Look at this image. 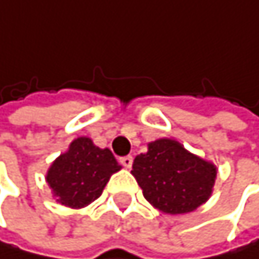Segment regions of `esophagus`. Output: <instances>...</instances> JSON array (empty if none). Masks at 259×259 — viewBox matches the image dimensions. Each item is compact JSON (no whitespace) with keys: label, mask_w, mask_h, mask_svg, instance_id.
<instances>
[{"label":"esophagus","mask_w":259,"mask_h":259,"mask_svg":"<svg viewBox=\"0 0 259 259\" xmlns=\"http://www.w3.org/2000/svg\"><path fill=\"white\" fill-rule=\"evenodd\" d=\"M120 163L125 168H131V165H133V156H123V157H120Z\"/></svg>","instance_id":"34e87169"}]
</instances>
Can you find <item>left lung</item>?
Listing matches in <instances>:
<instances>
[{
	"label": "left lung",
	"mask_w": 259,
	"mask_h": 259,
	"mask_svg": "<svg viewBox=\"0 0 259 259\" xmlns=\"http://www.w3.org/2000/svg\"><path fill=\"white\" fill-rule=\"evenodd\" d=\"M131 175L154 208L165 214H184L210 199L218 170L181 142L162 137L150 142L147 153L136 156Z\"/></svg>",
	"instance_id": "8db88e82"
}]
</instances>
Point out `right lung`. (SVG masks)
<instances>
[{
    "label": "right lung",
    "mask_w": 259,
    "mask_h": 259,
    "mask_svg": "<svg viewBox=\"0 0 259 259\" xmlns=\"http://www.w3.org/2000/svg\"><path fill=\"white\" fill-rule=\"evenodd\" d=\"M120 168L109 148H99L81 136L51 163L46 182L58 204L77 210L94 202Z\"/></svg>",
    "instance_id": "obj_1"
}]
</instances>
